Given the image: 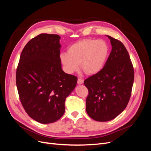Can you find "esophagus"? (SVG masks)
<instances>
[{"label": "esophagus", "instance_id": "obj_1", "mask_svg": "<svg viewBox=\"0 0 151 151\" xmlns=\"http://www.w3.org/2000/svg\"><path fill=\"white\" fill-rule=\"evenodd\" d=\"M84 83V80L83 79H81V78H78V81H77V84L79 85L81 84H83Z\"/></svg>", "mask_w": 151, "mask_h": 151}]
</instances>
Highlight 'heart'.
I'll return each mask as SVG.
<instances>
[{"label": "heart", "mask_w": 151, "mask_h": 151, "mask_svg": "<svg viewBox=\"0 0 151 151\" xmlns=\"http://www.w3.org/2000/svg\"><path fill=\"white\" fill-rule=\"evenodd\" d=\"M109 48L102 40L86 39L74 43L68 48L67 53L60 55L64 70L73 74L81 68L88 74H96L101 71L107 62Z\"/></svg>", "instance_id": "1"}]
</instances>
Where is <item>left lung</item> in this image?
Masks as SVG:
<instances>
[{
	"label": "left lung",
	"mask_w": 151,
	"mask_h": 151,
	"mask_svg": "<svg viewBox=\"0 0 151 151\" xmlns=\"http://www.w3.org/2000/svg\"><path fill=\"white\" fill-rule=\"evenodd\" d=\"M111 51L101 71L84 81L86 111L98 122L110 121L124 110L131 96L134 71L123 44L109 36Z\"/></svg>",
	"instance_id": "1"
}]
</instances>
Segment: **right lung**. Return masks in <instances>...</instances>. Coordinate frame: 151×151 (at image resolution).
<instances>
[{
  "label": "right lung",
  "instance_id": "1",
  "mask_svg": "<svg viewBox=\"0 0 151 151\" xmlns=\"http://www.w3.org/2000/svg\"><path fill=\"white\" fill-rule=\"evenodd\" d=\"M60 37L40 34L22 50L16 71V86L22 106L43 124L57 121L65 112L66 98L75 89L77 77L66 74L60 59Z\"/></svg>",
  "mask_w": 151,
  "mask_h": 151
}]
</instances>
